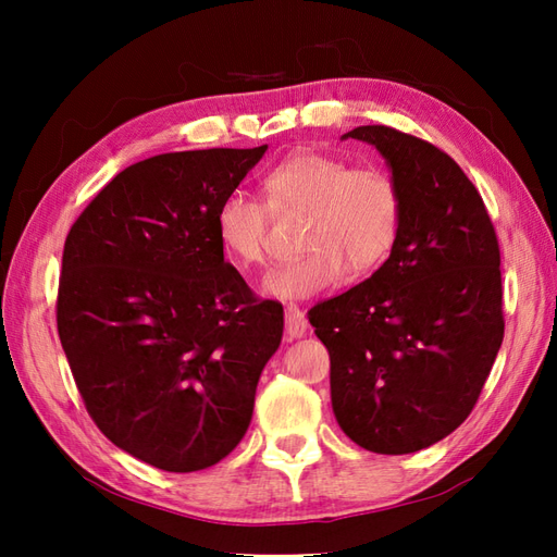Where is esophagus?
Listing matches in <instances>:
<instances>
[{
	"label": "esophagus",
	"instance_id": "34e87169",
	"mask_svg": "<svg viewBox=\"0 0 557 557\" xmlns=\"http://www.w3.org/2000/svg\"><path fill=\"white\" fill-rule=\"evenodd\" d=\"M307 318L305 311H299V307L288 305L285 307V336L288 339H299V336L307 334Z\"/></svg>",
	"mask_w": 557,
	"mask_h": 557
}]
</instances>
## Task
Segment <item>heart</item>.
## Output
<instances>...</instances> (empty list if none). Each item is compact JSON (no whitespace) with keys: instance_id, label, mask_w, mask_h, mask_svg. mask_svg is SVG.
Listing matches in <instances>:
<instances>
[{"instance_id":"b5f03b06","label":"heart","mask_w":557,"mask_h":557,"mask_svg":"<svg viewBox=\"0 0 557 557\" xmlns=\"http://www.w3.org/2000/svg\"><path fill=\"white\" fill-rule=\"evenodd\" d=\"M267 205L230 193L215 209V234L237 267L264 262L267 230L274 213H307L299 248L305 256L276 267L262 293L276 299H307L344 281L348 267L360 276L376 269L397 242L401 197L393 176L379 166L305 150L264 176Z\"/></svg>"}]
</instances>
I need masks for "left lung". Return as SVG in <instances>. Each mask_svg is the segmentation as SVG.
<instances>
[{"instance_id": "left-lung-1", "label": "left lung", "mask_w": 557, "mask_h": 557, "mask_svg": "<svg viewBox=\"0 0 557 557\" xmlns=\"http://www.w3.org/2000/svg\"><path fill=\"white\" fill-rule=\"evenodd\" d=\"M372 144L401 197L397 242L376 272L309 311L330 350L332 409L358 446L404 455L442 442L474 409L504 339L499 244L450 156L385 125Z\"/></svg>"}]
</instances>
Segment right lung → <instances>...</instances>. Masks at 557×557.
<instances>
[{
	"label": "right lung",
	"instance_id": "right-lung-1",
	"mask_svg": "<svg viewBox=\"0 0 557 557\" xmlns=\"http://www.w3.org/2000/svg\"><path fill=\"white\" fill-rule=\"evenodd\" d=\"M267 146L127 166L66 234L58 334L95 425L132 458L199 471L230 455L283 336L215 234V209Z\"/></svg>",
	"mask_w": 557,
	"mask_h": 557
}]
</instances>
